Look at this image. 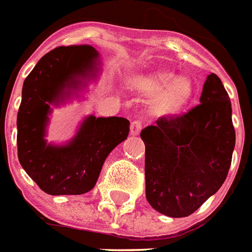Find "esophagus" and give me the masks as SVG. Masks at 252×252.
<instances>
[{
  "label": "esophagus",
  "mask_w": 252,
  "mask_h": 252,
  "mask_svg": "<svg viewBox=\"0 0 252 252\" xmlns=\"http://www.w3.org/2000/svg\"><path fill=\"white\" fill-rule=\"evenodd\" d=\"M143 129V122L141 121H133V122L130 123V133H131V136H137L138 133L141 131Z\"/></svg>",
  "instance_id": "obj_1"
}]
</instances>
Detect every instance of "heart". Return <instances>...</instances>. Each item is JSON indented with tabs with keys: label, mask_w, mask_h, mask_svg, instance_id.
I'll return each mask as SVG.
<instances>
[{
	"label": "heart",
	"mask_w": 252,
	"mask_h": 252,
	"mask_svg": "<svg viewBox=\"0 0 252 252\" xmlns=\"http://www.w3.org/2000/svg\"><path fill=\"white\" fill-rule=\"evenodd\" d=\"M133 89L147 97H154L151 109L157 116L179 114L191 98L193 83L185 76L176 77L169 69H159L137 76L131 82Z\"/></svg>",
	"instance_id": "heart-1"
}]
</instances>
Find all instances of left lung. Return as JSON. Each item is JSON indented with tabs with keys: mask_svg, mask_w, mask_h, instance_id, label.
Returning a JSON list of instances; mask_svg holds the SVG:
<instances>
[{
	"mask_svg": "<svg viewBox=\"0 0 252 252\" xmlns=\"http://www.w3.org/2000/svg\"><path fill=\"white\" fill-rule=\"evenodd\" d=\"M140 136L146 144L147 201L168 217L191 215L220 189L232 163L236 131L220 79L208 75L198 105L162 116Z\"/></svg>",
	"mask_w": 252,
	"mask_h": 252,
	"instance_id": "left-lung-1",
	"label": "left lung"
}]
</instances>
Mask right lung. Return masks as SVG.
Returning a JSON list of instances; mask_svg holds the SVG:
<instances>
[{
    "mask_svg": "<svg viewBox=\"0 0 252 252\" xmlns=\"http://www.w3.org/2000/svg\"><path fill=\"white\" fill-rule=\"evenodd\" d=\"M97 52L91 45H61L47 52L25 79L18 111V158L44 193L77 195L97 183L108 154L129 134L125 118H87L67 146H47L44 140L50 104L77 77L93 70Z\"/></svg>",
    "mask_w": 252,
    "mask_h": 252,
    "instance_id": "obj_1",
    "label": "right lung"
}]
</instances>
